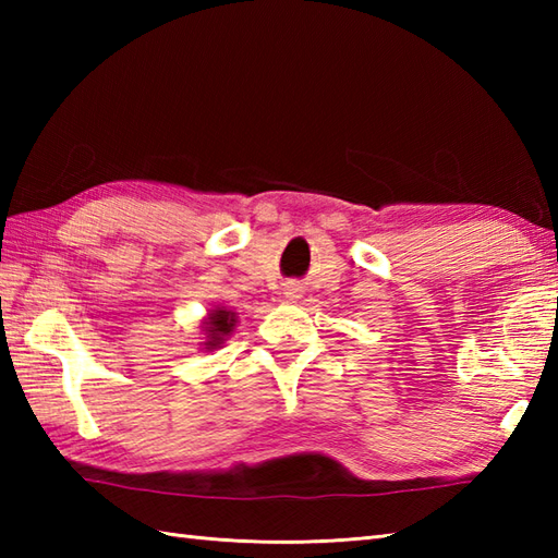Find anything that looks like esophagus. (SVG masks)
<instances>
[{"label": "esophagus", "mask_w": 558, "mask_h": 558, "mask_svg": "<svg viewBox=\"0 0 558 558\" xmlns=\"http://www.w3.org/2000/svg\"><path fill=\"white\" fill-rule=\"evenodd\" d=\"M294 292H298V290H288V294H290V298H298V294H294Z\"/></svg>", "instance_id": "1"}]
</instances>
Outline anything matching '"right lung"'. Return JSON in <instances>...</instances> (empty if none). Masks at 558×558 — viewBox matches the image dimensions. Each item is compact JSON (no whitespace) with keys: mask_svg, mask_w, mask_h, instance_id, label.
I'll list each match as a JSON object with an SVG mask.
<instances>
[{"mask_svg":"<svg viewBox=\"0 0 558 558\" xmlns=\"http://www.w3.org/2000/svg\"><path fill=\"white\" fill-rule=\"evenodd\" d=\"M236 326V312L228 310V306L216 304L213 310H208V314L201 322V336H204V342H198L201 350L204 352H213L222 348V342L228 340L234 333Z\"/></svg>","mask_w":558,"mask_h":558,"instance_id":"obj_1","label":"right lung"}]
</instances>
